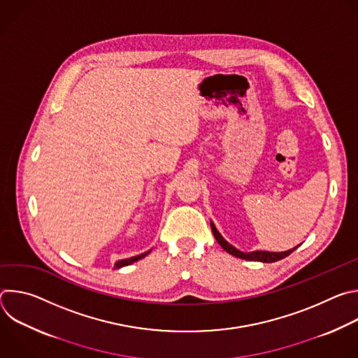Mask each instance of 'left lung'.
<instances>
[{
  "label": "left lung",
  "mask_w": 358,
  "mask_h": 358,
  "mask_svg": "<svg viewBox=\"0 0 358 358\" xmlns=\"http://www.w3.org/2000/svg\"><path fill=\"white\" fill-rule=\"evenodd\" d=\"M211 229H213V234L217 239V242L231 255H234V257L236 258H241V259H246V261H259V262H265V264H272V262H276V261H280L286 257H289V255L297 248H293L290 250H286V252H265V250H257V252H249V253H243L241 250H238L236 248H234L232 245H229L222 236L221 234L217 231L215 225L211 222Z\"/></svg>",
  "instance_id": "1"
}]
</instances>
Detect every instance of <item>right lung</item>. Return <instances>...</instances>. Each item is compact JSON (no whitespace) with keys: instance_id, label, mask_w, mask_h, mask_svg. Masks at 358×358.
Listing matches in <instances>:
<instances>
[{"instance_id":"obj_1","label":"right lung","mask_w":358,"mask_h":358,"mask_svg":"<svg viewBox=\"0 0 358 358\" xmlns=\"http://www.w3.org/2000/svg\"><path fill=\"white\" fill-rule=\"evenodd\" d=\"M145 255H148V252H145V253H141V255H137V257H133V258H129V259H122V261H117V262L115 264V268H116V269H119V268H123V266L131 265L133 262H137V261H140L141 258H144Z\"/></svg>"}]
</instances>
